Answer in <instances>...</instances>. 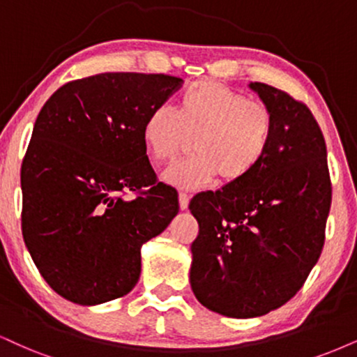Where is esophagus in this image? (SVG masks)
<instances>
[{
	"mask_svg": "<svg viewBox=\"0 0 357 357\" xmlns=\"http://www.w3.org/2000/svg\"><path fill=\"white\" fill-rule=\"evenodd\" d=\"M188 202H190V197H188L187 193H180V195H178V205H180V210H187Z\"/></svg>",
	"mask_w": 357,
	"mask_h": 357,
	"instance_id": "esophagus-1",
	"label": "esophagus"
}]
</instances>
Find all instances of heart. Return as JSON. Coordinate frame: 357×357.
<instances>
[{
  "label": "heart",
  "instance_id": "1",
  "mask_svg": "<svg viewBox=\"0 0 357 357\" xmlns=\"http://www.w3.org/2000/svg\"><path fill=\"white\" fill-rule=\"evenodd\" d=\"M275 119L261 102L215 81H199L180 94L177 112L160 105L149 112L142 142L153 164H164L195 139V157L169 167L162 178L183 192H193L220 177L236 183L266 157Z\"/></svg>",
  "mask_w": 357,
  "mask_h": 357
}]
</instances>
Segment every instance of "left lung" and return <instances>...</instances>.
I'll return each instance as SVG.
<instances>
[{"mask_svg": "<svg viewBox=\"0 0 357 357\" xmlns=\"http://www.w3.org/2000/svg\"><path fill=\"white\" fill-rule=\"evenodd\" d=\"M275 119L266 157L248 177L190 200L199 222L190 284L205 307L257 318L289 301L318 261L331 206L326 142L305 104L250 82Z\"/></svg>", "mask_w": 357, "mask_h": 357, "instance_id": "left-lung-1", "label": "left lung"}]
</instances>
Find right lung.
<instances>
[{
	"label": "right lung",
	"mask_w": 357,
	"mask_h": 357,
	"mask_svg": "<svg viewBox=\"0 0 357 357\" xmlns=\"http://www.w3.org/2000/svg\"><path fill=\"white\" fill-rule=\"evenodd\" d=\"M180 86L165 74L105 73L68 82L43 105L21 165V228L41 276L68 301L96 306L129 293L142 245L178 213L142 126Z\"/></svg>",
	"instance_id": "1"
}]
</instances>
